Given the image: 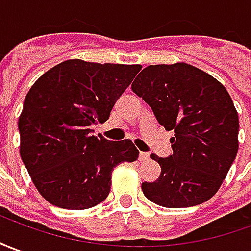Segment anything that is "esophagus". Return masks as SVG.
I'll return each mask as SVG.
<instances>
[{
    "mask_svg": "<svg viewBox=\"0 0 251 251\" xmlns=\"http://www.w3.org/2000/svg\"><path fill=\"white\" fill-rule=\"evenodd\" d=\"M149 158H150V157H149L148 153H143V151L139 153V161H148Z\"/></svg>",
    "mask_w": 251,
    "mask_h": 251,
    "instance_id": "obj_1",
    "label": "esophagus"
}]
</instances>
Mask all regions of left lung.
Listing matches in <instances>:
<instances>
[{"mask_svg":"<svg viewBox=\"0 0 251 251\" xmlns=\"http://www.w3.org/2000/svg\"><path fill=\"white\" fill-rule=\"evenodd\" d=\"M132 91L148 103L171 138L174 153L162 158L153 183H142L145 197L164 208H188L217 193L234 162L239 119L226 87L213 76L186 63L149 65Z\"/></svg>","mask_w":251,"mask_h":251,"instance_id":"1","label":"left lung"}]
</instances>
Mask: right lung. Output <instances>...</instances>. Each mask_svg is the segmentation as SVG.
I'll list each match as a JSON object with an SVG mask.
<instances>
[{
  "mask_svg": "<svg viewBox=\"0 0 251 251\" xmlns=\"http://www.w3.org/2000/svg\"><path fill=\"white\" fill-rule=\"evenodd\" d=\"M141 65L67 60L45 72L28 91L19 117L20 155L39 194L51 205L82 210L106 200L112 171L134 162L129 139L97 138Z\"/></svg>",
  "mask_w": 251,
  "mask_h": 251,
  "instance_id": "obj_1",
  "label": "right lung"
}]
</instances>
